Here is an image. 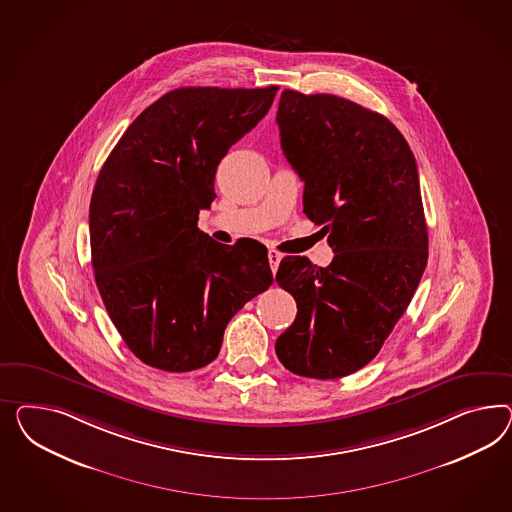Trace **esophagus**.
Here are the masks:
<instances>
[{"label": "esophagus", "instance_id": "obj_1", "mask_svg": "<svg viewBox=\"0 0 512 512\" xmlns=\"http://www.w3.org/2000/svg\"><path fill=\"white\" fill-rule=\"evenodd\" d=\"M281 259H283V255H281L279 251H276V249H270V251H268V263H270V268H272L274 274L277 272V266L281 263Z\"/></svg>", "mask_w": 512, "mask_h": 512}]
</instances>
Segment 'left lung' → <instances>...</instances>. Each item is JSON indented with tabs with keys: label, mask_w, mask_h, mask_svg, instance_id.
Here are the masks:
<instances>
[{
	"label": "left lung",
	"mask_w": 512,
	"mask_h": 512,
	"mask_svg": "<svg viewBox=\"0 0 512 512\" xmlns=\"http://www.w3.org/2000/svg\"><path fill=\"white\" fill-rule=\"evenodd\" d=\"M281 149L304 180L305 216L330 233L326 268L285 257L276 281L298 315L277 337L294 374L332 380L380 352L429 259V235L410 145L376 111L335 95L285 89Z\"/></svg>",
	"instance_id": "obj_1"
}]
</instances>
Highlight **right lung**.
Masks as SVG:
<instances>
[{"instance_id":"1","label":"right lung","mask_w":512,"mask_h":512,"mask_svg":"<svg viewBox=\"0 0 512 512\" xmlns=\"http://www.w3.org/2000/svg\"><path fill=\"white\" fill-rule=\"evenodd\" d=\"M263 89L180 87L126 128L98 173L89 207L102 302L132 354L188 373L220 354L229 320L274 276L268 251L199 231L221 158L270 110Z\"/></svg>"}]
</instances>
